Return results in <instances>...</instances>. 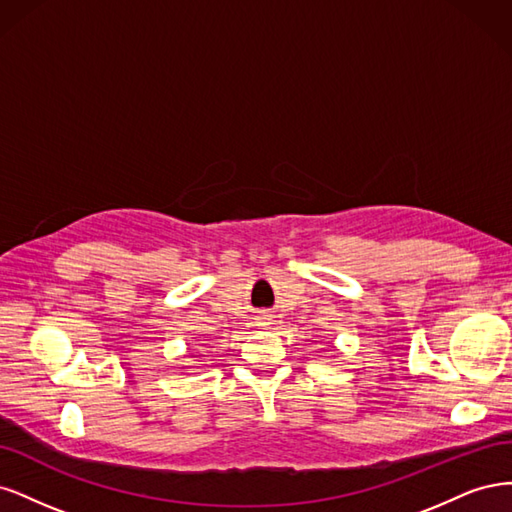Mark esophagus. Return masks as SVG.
<instances>
[{
    "label": "esophagus",
    "mask_w": 512,
    "mask_h": 512,
    "mask_svg": "<svg viewBox=\"0 0 512 512\" xmlns=\"http://www.w3.org/2000/svg\"><path fill=\"white\" fill-rule=\"evenodd\" d=\"M269 320H271L269 316H260V318H258V327H267V324H271Z\"/></svg>",
    "instance_id": "esophagus-1"
}]
</instances>
